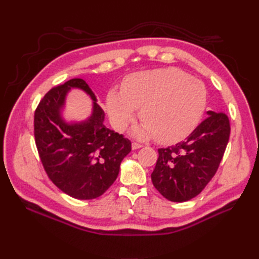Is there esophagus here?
I'll use <instances>...</instances> for the list:
<instances>
[{
  "label": "esophagus",
  "mask_w": 259,
  "mask_h": 259,
  "mask_svg": "<svg viewBox=\"0 0 259 259\" xmlns=\"http://www.w3.org/2000/svg\"><path fill=\"white\" fill-rule=\"evenodd\" d=\"M142 147H143L142 145H139L137 143H133L132 144V149H133V150H136V149H139V148H142Z\"/></svg>",
  "instance_id": "esophagus-1"
}]
</instances>
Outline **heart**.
Masks as SVG:
<instances>
[{"label":"heart","instance_id":"1","mask_svg":"<svg viewBox=\"0 0 259 259\" xmlns=\"http://www.w3.org/2000/svg\"><path fill=\"white\" fill-rule=\"evenodd\" d=\"M206 107L202 82L176 68L133 73L122 82L121 92L110 90L106 111L114 128L123 132L134 121L136 109L144 122L133 132L138 139L156 137L161 144H175L198 126Z\"/></svg>","mask_w":259,"mask_h":259}]
</instances>
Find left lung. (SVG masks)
<instances>
[{"instance_id":"obj_1","label":"left lung","mask_w":259,"mask_h":259,"mask_svg":"<svg viewBox=\"0 0 259 259\" xmlns=\"http://www.w3.org/2000/svg\"><path fill=\"white\" fill-rule=\"evenodd\" d=\"M206 114L184 142L159 149L152 184L171 202L197 197L215 175L224 156L230 136L228 116L214 111Z\"/></svg>"}]
</instances>
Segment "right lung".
<instances>
[{"label":"right lung","instance_id":"1","mask_svg":"<svg viewBox=\"0 0 259 259\" xmlns=\"http://www.w3.org/2000/svg\"><path fill=\"white\" fill-rule=\"evenodd\" d=\"M81 89L93 101L88 119L68 122L63 117L65 98ZM105 112L95 93L82 79H72L52 89L34 113V137L44 169L52 182L70 197H100L119 175L122 160L131 150L127 138L105 126Z\"/></svg>","mask_w":259,"mask_h":259}]
</instances>
